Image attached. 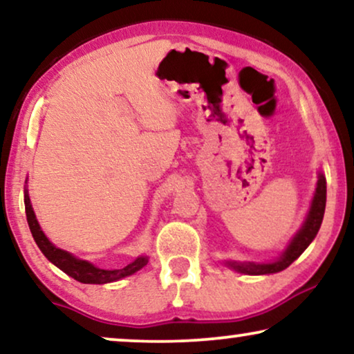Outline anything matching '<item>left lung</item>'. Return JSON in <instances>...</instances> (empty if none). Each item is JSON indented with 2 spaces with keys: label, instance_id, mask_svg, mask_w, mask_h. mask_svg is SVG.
I'll return each mask as SVG.
<instances>
[{
  "label": "left lung",
  "instance_id": "8db88e82",
  "mask_svg": "<svg viewBox=\"0 0 354 354\" xmlns=\"http://www.w3.org/2000/svg\"><path fill=\"white\" fill-rule=\"evenodd\" d=\"M326 200H327V185H326V177L322 174H319V180L316 187V193H314L311 207L306 216V221L301 229L298 230V234L293 236V240L290 241L287 250L283 251V254L280 256L277 261L268 264H256V263H236V261H227V266L230 269L236 270V272L248 274V275H263V274H275L280 270L287 269L295 259H298L304 250L308 248L309 243L314 240V236L317 235L319 229H321L322 219H324V211H326Z\"/></svg>",
  "mask_w": 354,
  "mask_h": 354
}]
</instances>
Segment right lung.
<instances>
[{
  "mask_svg": "<svg viewBox=\"0 0 354 354\" xmlns=\"http://www.w3.org/2000/svg\"><path fill=\"white\" fill-rule=\"evenodd\" d=\"M24 203H26V214H27L28 227H30L32 236L33 240H35V243L38 245V248H40L41 253L46 256L48 261H51L56 268H59L62 272L71 275V277L75 279L77 282H82V283L115 282V280L135 274L137 270L145 268L148 263L147 256H138L133 263L127 264L122 269L106 270V269L96 268V266L88 263V261L75 258L74 254L67 253L64 250L56 248V246L46 239V235L43 234V230L40 229V224H38L35 212H33V207L30 205V198H28L27 190H24Z\"/></svg>",
  "mask_w": 354,
  "mask_h": 354,
  "instance_id": "right-lung-1",
  "label": "right lung"
}]
</instances>
